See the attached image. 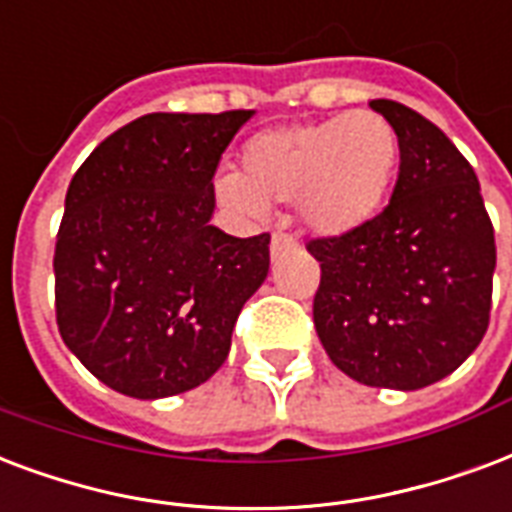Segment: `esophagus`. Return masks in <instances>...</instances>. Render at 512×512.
Wrapping results in <instances>:
<instances>
[{
    "mask_svg": "<svg viewBox=\"0 0 512 512\" xmlns=\"http://www.w3.org/2000/svg\"><path fill=\"white\" fill-rule=\"evenodd\" d=\"M292 249H298V244H295V239H292V236H287V233H273V239H271L273 260H276V257L287 255V252H292Z\"/></svg>",
    "mask_w": 512,
    "mask_h": 512,
    "instance_id": "34e87169",
    "label": "esophagus"
}]
</instances>
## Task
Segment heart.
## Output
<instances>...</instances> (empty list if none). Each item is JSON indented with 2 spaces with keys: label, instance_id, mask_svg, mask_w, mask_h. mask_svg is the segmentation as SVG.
Wrapping results in <instances>:
<instances>
[{
  "label": "heart",
  "instance_id": "heart-1",
  "mask_svg": "<svg viewBox=\"0 0 512 512\" xmlns=\"http://www.w3.org/2000/svg\"><path fill=\"white\" fill-rule=\"evenodd\" d=\"M397 166L395 126L360 109L252 136L241 152V174H222L214 190L220 204L244 217L298 201L308 230L349 236L384 209Z\"/></svg>",
  "mask_w": 512,
  "mask_h": 512
}]
</instances>
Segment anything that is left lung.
<instances>
[{
  "mask_svg": "<svg viewBox=\"0 0 512 512\" xmlns=\"http://www.w3.org/2000/svg\"><path fill=\"white\" fill-rule=\"evenodd\" d=\"M370 107L395 126L400 174L376 220L306 244L322 268L314 327L346 376L411 392L454 373L483 341L497 247L454 142L405 104Z\"/></svg>",
  "mask_w": 512,
  "mask_h": 512,
  "instance_id": "1",
  "label": "left lung"
}]
</instances>
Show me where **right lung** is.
I'll return each mask as SVG.
<instances>
[{"label":"right lung","instance_id":"1","mask_svg":"<svg viewBox=\"0 0 512 512\" xmlns=\"http://www.w3.org/2000/svg\"><path fill=\"white\" fill-rule=\"evenodd\" d=\"M252 115L136 117L69 182L53 257L58 333L120 395L158 400L212 378L268 276V233L209 225L217 163Z\"/></svg>","mask_w":512,"mask_h":512}]
</instances>
